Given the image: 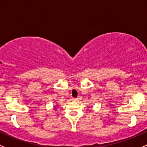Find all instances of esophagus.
<instances>
[{
  "label": "esophagus",
  "instance_id": "34e87169",
  "mask_svg": "<svg viewBox=\"0 0 147 147\" xmlns=\"http://www.w3.org/2000/svg\"><path fill=\"white\" fill-rule=\"evenodd\" d=\"M72 101H73V102H77V101H78V99L77 98H73L72 99Z\"/></svg>",
  "mask_w": 147,
  "mask_h": 147
}]
</instances>
